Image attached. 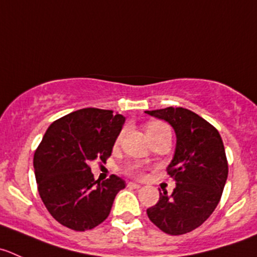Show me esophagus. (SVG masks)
<instances>
[{
  "label": "esophagus",
  "mask_w": 257,
  "mask_h": 257,
  "mask_svg": "<svg viewBox=\"0 0 257 257\" xmlns=\"http://www.w3.org/2000/svg\"><path fill=\"white\" fill-rule=\"evenodd\" d=\"M128 187H131V188H141V184L134 183V182H129Z\"/></svg>",
  "instance_id": "1"
}]
</instances>
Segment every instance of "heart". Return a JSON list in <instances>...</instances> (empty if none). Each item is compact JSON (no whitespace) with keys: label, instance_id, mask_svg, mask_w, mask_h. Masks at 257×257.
Wrapping results in <instances>:
<instances>
[{"label":"heart","instance_id":"b5f03b06","mask_svg":"<svg viewBox=\"0 0 257 257\" xmlns=\"http://www.w3.org/2000/svg\"><path fill=\"white\" fill-rule=\"evenodd\" d=\"M162 129H169L168 126L166 125L164 123H161V121H152V123H149L148 125H147V133H152V132H158V131H162ZM121 138V134L120 137H119V139ZM126 173L131 174V176H141V169H139V167L137 166V164H132V166H128L126 167Z\"/></svg>","mask_w":257,"mask_h":257}]
</instances>
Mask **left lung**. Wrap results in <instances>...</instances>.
Here are the masks:
<instances>
[{
	"instance_id": "8db88e82",
	"label": "left lung",
	"mask_w": 257,
	"mask_h": 257,
	"mask_svg": "<svg viewBox=\"0 0 257 257\" xmlns=\"http://www.w3.org/2000/svg\"><path fill=\"white\" fill-rule=\"evenodd\" d=\"M171 124L176 133L173 159L167 167L176 181L172 195L147 210L149 220L168 235H183L202 225L217 207L228 174L225 147L215 126L184 108L146 110Z\"/></svg>"
}]
</instances>
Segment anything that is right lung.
Wrapping results in <instances>:
<instances>
[{
	"label": "right lung",
	"instance_id": "right-lung-1",
	"mask_svg": "<svg viewBox=\"0 0 257 257\" xmlns=\"http://www.w3.org/2000/svg\"><path fill=\"white\" fill-rule=\"evenodd\" d=\"M124 123L120 114L85 108L47 128L35 152V177L45 207L62 226L91 230L109 216L125 182L115 174L104 182L95 181L90 164L105 163Z\"/></svg>",
	"mask_w": 257,
	"mask_h": 257
}]
</instances>
